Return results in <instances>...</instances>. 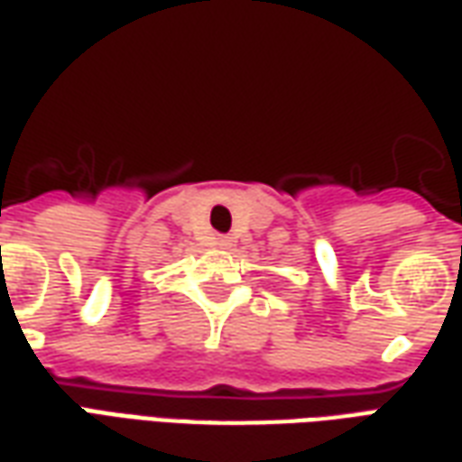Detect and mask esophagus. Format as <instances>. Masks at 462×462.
Returning <instances> with one entry per match:
<instances>
[{
  "label": "esophagus",
  "mask_w": 462,
  "mask_h": 462,
  "mask_svg": "<svg viewBox=\"0 0 462 462\" xmlns=\"http://www.w3.org/2000/svg\"><path fill=\"white\" fill-rule=\"evenodd\" d=\"M215 245H220V247H225V245H230V240H227V237H215Z\"/></svg>",
  "instance_id": "34e87169"
}]
</instances>
